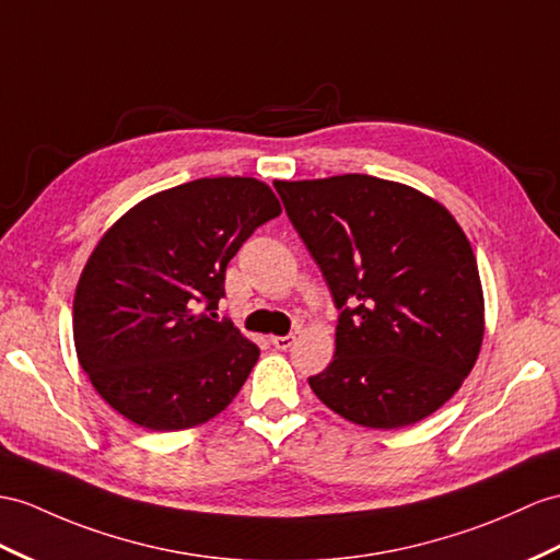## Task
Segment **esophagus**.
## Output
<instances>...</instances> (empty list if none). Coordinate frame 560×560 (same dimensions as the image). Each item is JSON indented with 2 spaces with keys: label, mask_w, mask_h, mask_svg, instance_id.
<instances>
[{
  "label": "esophagus",
  "mask_w": 560,
  "mask_h": 560,
  "mask_svg": "<svg viewBox=\"0 0 560 560\" xmlns=\"http://www.w3.org/2000/svg\"><path fill=\"white\" fill-rule=\"evenodd\" d=\"M270 345L276 347V349H280V351H284V349H290L292 345H294V335H284V337H270Z\"/></svg>",
  "instance_id": "1"
}]
</instances>
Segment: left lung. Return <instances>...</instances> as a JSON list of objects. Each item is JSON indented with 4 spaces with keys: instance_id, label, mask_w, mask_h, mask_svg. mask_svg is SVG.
<instances>
[{
    "instance_id": "obj_1",
    "label": "left lung",
    "mask_w": 560,
    "mask_h": 560,
    "mask_svg": "<svg viewBox=\"0 0 560 560\" xmlns=\"http://www.w3.org/2000/svg\"><path fill=\"white\" fill-rule=\"evenodd\" d=\"M276 189L342 311L335 357L311 389L371 430L432 416L485 337L480 270L456 218L413 187L361 173Z\"/></svg>"
}]
</instances>
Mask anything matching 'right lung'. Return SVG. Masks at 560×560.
I'll return each mask as SVG.
<instances>
[{
	"instance_id": "obj_1",
	"label": "right lung",
	"mask_w": 560,
	"mask_h": 560,
	"mask_svg": "<svg viewBox=\"0 0 560 560\" xmlns=\"http://www.w3.org/2000/svg\"><path fill=\"white\" fill-rule=\"evenodd\" d=\"M280 211L256 177H199L142 199L106 230L80 272L73 342L114 411L175 432L237 397L261 351L201 306L218 308L228 261Z\"/></svg>"
}]
</instances>
